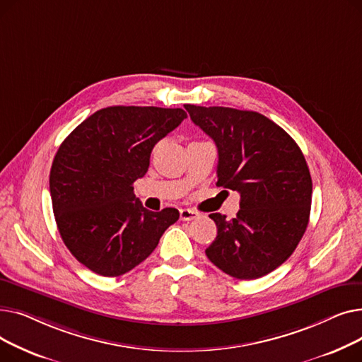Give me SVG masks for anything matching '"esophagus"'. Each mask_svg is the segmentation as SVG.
<instances>
[{
	"label": "esophagus",
	"instance_id": "esophagus-1",
	"mask_svg": "<svg viewBox=\"0 0 362 362\" xmlns=\"http://www.w3.org/2000/svg\"><path fill=\"white\" fill-rule=\"evenodd\" d=\"M198 217V213L195 210H191V208H183L180 210V218L183 221H189V220H194Z\"/></svg>",
	"mask_w": 362,
	"mask_h": 362
}]
</instances>
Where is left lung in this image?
I'll return each instance as SVG.
<instances>
[{"label": "left lung", "instance_id": "obj_1", "mask_svg": "<svg viewBox=\"0 0 362 362\" xmlns=\"http://www.w3.org/2000/svg\"><path fill=\"white\" fill-rule=\"evenodd\" d=\"M185 108L217 145V186L240 195L235 218L210 214L217 236L205 250L208 259L240 280L269 274L292 255L307 230L313 180L305 157L286 132L259 112Z\"/></svg>", "mask_w": 362, "mask_h": 362}]
</instances>
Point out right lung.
Returning <instances> with one entry per match:
<instances>
[{
	"instance_id": "add662e5",
	"label": "right lung",
	"mask_w": 362,
	"mask_h": 362,
	"mask_svg": "<svg viewBox=\"0 0 362 362\" xmlns=\"http://www.w3.org/2000/svg\"><path fill=\"white\" fill-rule=\"evenodd\" d=\"M186 119L182 108L114 105L98 110L63 141L49 173L57 227L90 272L117 277L146 259L176 208L149 211L133 194L152 148Z\"/></svg>"
}]
</instances>
